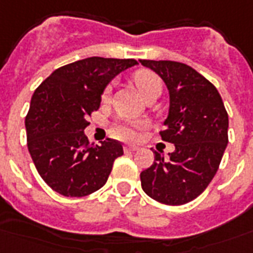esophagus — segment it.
I'll list each match as a JSON object with an SVG mask.
<instances>
[{
	"mask_svg": "<svg viewBox=\"0 0 253 253\" xmlns=\"http://www.w3.org/2000/svg\"><path fill=\"white\" fill-rule=\"evenodd\" d=\"M124 149H125V151H132V152H133V151H137V149H139V147H137V145L126 144L124 147Z\"/></svg>",
	"mask_w": 253,
	"mask_h": 253,
	"instance_id": "1",
	"label": "esophagus"
}]
</instances>
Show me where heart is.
<instances>
[{"label":"heart","mask_w":253,"mask_h":253,"mask_svg":"<svg viewBox=\"0 0 253 253\" xmlns=\"http://www.w3.org/2000/svg\"><path fill=\"white\" fill-rule=\"evenodd\" d=\"M134 84L139 90V93L141 97H144L145 94L151 93L154 90H160L162 88V84L160 79L158 78V75L151 71H139L134 74L133 77ZM109 94V90H106L104 94V98H106ZM141 128V123H136V121H119L116 123L113 126V132L123 139H136L139 134V129Z\"/></svg>","instance_id":"obj_1"}]
</instances>
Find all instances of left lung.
<instances>
[{
  "instance_id": "left-lung-1",
  "label": "left lung",
  "mask_w": 253,
  "mask_h": 253,
  "mask_svg": "<svg viewBox=\"0 0 253 253\" xmlns=\"http://www.w3.org/2000/svg\"><path fill=\"white\" fill-rule=\"evenodd\" d=\"M139 62L167 86L169 116L160 136L175 145L169 158L155 151L152 166L140 174L141 187L162 204H187L218 169L228 144V113L217 88L193 67L172 60Z\"/></svg>"
}]
</instances>
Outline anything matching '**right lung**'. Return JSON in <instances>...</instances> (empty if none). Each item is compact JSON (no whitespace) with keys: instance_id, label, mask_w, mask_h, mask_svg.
<instances>
[{"instance_id":"1","label":"right lung","mask_w":253,"mask_h":253,"mask_svg":"<svg viewBox=\"0 0 253 253\" xmlns=\"http://www.w3.org/2000/svg\"><path fill=\"white\" fill-rule=\"evenodd\" d=\"M136 64L134 59H82L55 70L35 90L25 117L28 149L40 176L56 193L84 197L106 183L123 145L112 139L94 145L84 128L112 79Z\"/></svg>"}]
</instances>
